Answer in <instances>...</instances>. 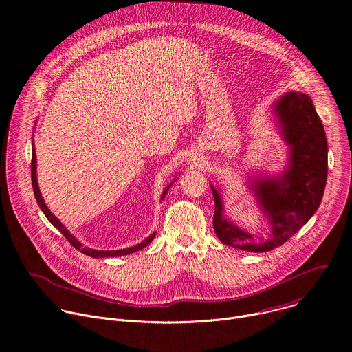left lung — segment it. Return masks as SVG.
Wrapping results in <instances>:
<instances>
[{
	"instance_id": "8db88e82",
	"label": "left lung",
	"mask_w": 352,
	"mask_h": 352,
	"mask_svg": "<svg viewBox=\"0 0 352 352\" xmlns=\"http://www.w3.org/2000/svg\"><path fill=\"white\" fill-rule=\"evenodd\" d=\"M276 125L288 146L287 167L272 177L249 182L270 234L266 241L238 227L224 216L221 192L213 185L217 238L248 252H267L289 239L316 213L327 181V140L323 124L308 94L288 91L273 104Z\"/></svg>"
}]
</instances>
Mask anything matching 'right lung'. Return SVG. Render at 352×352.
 <instances>
[{"instance_id": "right-lung-1", "label": "right lung", "mask_w": 352, "mask_h": 352, "mask_svg": "<svg viewBox=\"0 0 352 352\" xmlns=\"http://www.w3.org/2000/svg\"><path fill=\"white\" fill-rule=\"evenodd\" d=\"M32 146H33V148H32V185H33V192H34V196H36V200H37V204H38V206H40V209H41V212L45 214V217L48 219V221L52 223L69 242H71V245L75 248V249H78V250H80L82 254H85V255H87V256H90V258H113V256H124V255H129V254H133V252H136V250H140V249H143L144 246H147L150 242H152L153 239H155V236H156V232H153L152 235L150 236H147L146 239H143L140 243H138V245H135V246H131V248H125V249H118V250H98V249H91V248H87V246H83L82 243H80V241H78L64 226H63V223L52 213L50 212V209L47 208V205H45V202H44V199H43V196H41V193H40V188H38V184H37V174H36V167H37V162H36V150H34V143H32ZM174 182V181H173ZM173 182H170L167 186H166V189H164V192H163V195H162V199H164V196L167 195V192H168V189H170V186L173 185Z\"/></svg>"}]
</instances>
